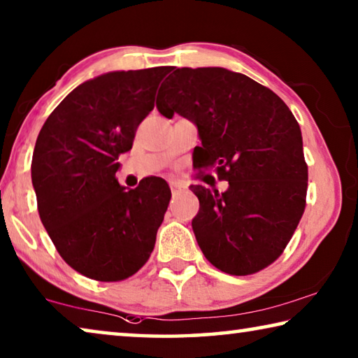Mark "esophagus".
<instances>
[{
    "label": "esophagus",
    "mask_w": 358,
    "mask_h": 358,
    "mask_svg": "<svg viewBox=\"0 0 358 358\" xmlns=\"http://www.w3.org/2000/svg\"><path fill=\"white\" fill-rule=\"evenodd\" d=\"M170 188H172V191H175V189H180L181 188V186L178 185V183H175V181H170Z\"/></svg>",
    "instance_id": "34e87169"
}]
</instances>
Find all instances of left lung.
I'll list each match as a JSON object with an SVG mask.
<instances>
[{
  "mask_svg": "<svg viewBox=\"0 0 358 358\" xmlns=\"http://www.w3.org/2000/svg\"><path fill=\"white\" fill-rule=\"evenodd\" d=\"M156 106L196 124V169L215 167L229 188H189L199 199L192 231L215 268L248 275L268 268L290 242L306 207L308 164L301 129L271 89L226 68H170Z\"/></svg>",
  "mask_w": 358,
  "mask_h": 358,
  "instance_id": "8db88e82",
  "label": "left lung"
}]
</instances>
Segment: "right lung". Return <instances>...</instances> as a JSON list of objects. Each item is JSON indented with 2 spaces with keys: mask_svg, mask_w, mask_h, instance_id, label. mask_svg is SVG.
<instances>
[{
  "mask_svg": "<svg viewBox=\"0 0 358 358\" xmlns=\"http://www.w3.org/2000/svg\"><path fill=\"white\" fill-rule=\"evenodd\" d=\"M167 71H111L79 84L36 138L31 183L39 218L65 263L89 279H127L155 248L169 185L150 177L126 189L116 172Z\"/></svg>",
  "mask_w": 358,
  "mask_h": 358,
  "instance_id": "add662e5",
  "label": "right lung"
}]
</instances>
